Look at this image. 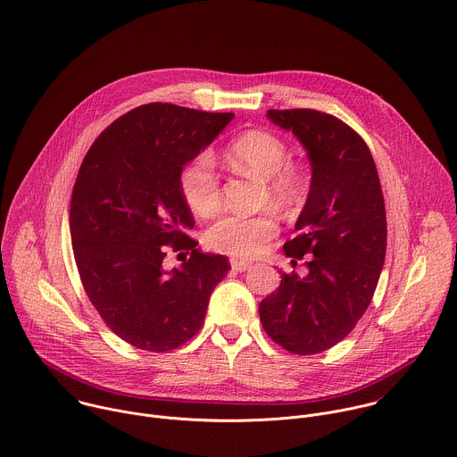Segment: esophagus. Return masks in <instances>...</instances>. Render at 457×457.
<instances>
[{"mask_svg": "<svg viewBox=\"0 0 457 457\" xmlns=\"http://www.w3.org/2000/svg\"><path fill=\"white\" fill-rule=\"evenodd\" d=\"M231 267L237 270V272H244L251 267V262L247 260H231Z\"/></svg>", "mask_w": 457, "mask_h": 457, "instance_id": "obj_1", "label": "esophagus"}]
</instances>
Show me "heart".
<instances>
[{
	"label": "heart",
	"mask_w": 457,
	"mask_h": 457,
	"mask_svg": "<svg viewBox=\"0 0 457 457\" xmlns=\"http://www.w3.org/2000/svg\"><path fill=\"white\" fill-rule=\"evenodd\" d=\"M229 156L238 165L267 179L269 197L283 206L294 208L301 199L303 181L288 163L287 143L265 130H249L235 137ZM179 188L188 208L208 217L220 204V188L215 160L210 152H201L179 174ZM278 233L276 217L269 212L258 215H226L206 231V244L217 253L251 258L263 251L265 244Z\"/></svg>",
	"instance_id": "heart-1"
}]
</instances>
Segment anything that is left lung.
<instances>
[{
    "mask_svg": "<svg viewBox=\"0 0 457 457\" xmlns=\"http://www.w3.org/2000/svg\"><path fill=\"white\" fill-rule=\"evenodd\" d=\"M267 118L305 146L311 192L287 256L309 274L281 272L262 299L265 334L294 355H316L341 343L373 299L386 258L387 224L378 172L366 141L343 120L316 109H269Z\"/></svg>",
    "mask_w": 457,
    "mask_h": 457,
    "instance_id": "left-lung-1",
    "label": "left lung"
}]
</instances>
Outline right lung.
I'll return each instance as SVG.
<instances>
[{
    "label": "right lung",
    "mask_w": 457,
    "mask_h": 457,
    "mask_svg": "<svg viewBox=\"0 0 457 457\" xmlns=\"http://www.w3.org/2000/svg\"><path fill=\"white\" fill-rule=\"evenodd\" d=\"M233 116L145 104L114 120L80 165L70 206L80 281L104 323L137 350L163 353L192 339L231 269L187 235L195 220L179 174ZM169 248L193 254L165 271Z\"/></svg>",
    "instance_id": "right-lung-1"
}]
</instances>
